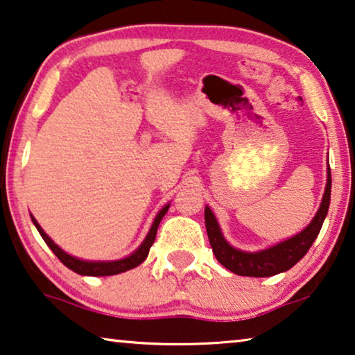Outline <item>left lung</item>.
<instances>
[{"label": "left lung", "mask_w": 355, "mask_h": 355, "mask_svg": "<svg viewBox=\"0 0 355 355\" xmlns=\"http://www.w3.org/2000/svg\"><path fill=\"white\" fill-rule=\"evenodd\" d=\"M329 197H331V171L328 168V181L324 189L322 205H320L317 215L312 223L305 227L302 232L295 234L291 239L279 242L278 245L270 247V249L261 252H242L231 247L223 237L220 226H218L216 218L210 208H205V226L207 234L210 239V245L215 254L216 260L232 273L241 276H254V278H266L273 276L297 263L302 257L307 254L310 247L317 239L320 230H322L324 218H327L329 208Z\"/></svg>", "instance_id": "1"}]
</instances>
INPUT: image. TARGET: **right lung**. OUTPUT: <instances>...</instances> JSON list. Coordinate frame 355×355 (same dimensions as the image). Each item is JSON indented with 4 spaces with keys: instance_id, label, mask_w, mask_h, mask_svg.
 <instances>
[{
    "instance_id": "add662e5",
    "label": "right lung",
    "mask_w": 355,
    "mask_h": 355,
    "mask_svg": "<svg viewBox=\"0 0 355 355\" xmlns=\"http://www.w3.org/2000/svg\"><path fill=\"white\" fill-rule=\"evenodd\" d=\"M168 208H169V205H166L159 210L157 218H155L152 227H150L148 236L145 237V241L142 242V245H140L132 255H129L128 259L116 260V261H87V260L76 259V257H71L69 254H66V252H62L60 247H58L55 242H53L50 237L45 234V232H43L40 225H38L33 216H32V221H33V225L37 226V230H38V232H40V236L43 237V241H45L46 245L53 250V254H55L58 259L61 260L62 265H66L67 268L74 271V273L85 275V276H111V275L124 273V271H128V270H132V268H135V266H139L140 263H142L145 259H147L150 247H152V244L155 242V237H157L159 221H162V218L164 215H166Z\"/></svg>"
}]
</instances>
